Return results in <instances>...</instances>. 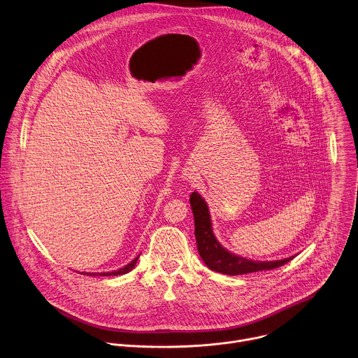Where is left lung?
Segmentation results:
<instances>
[{"mask_svg": "<svg viewBox=\"0 0 358 358\" xmlns=\"http://www.w3.org/2000/svg\"><path fill=\"white\" fill-rule=\"evenodd\" d=\"M189 202H191V209H192L194 222H195V241H196L198 253L208 268L216 273L227 274V275H241V274H249L256 271L273 270L287 264L294 259V257H288V259L275 260V262H256V260H248L245 257H239L233 253H229L224 248L219 245L216 237L213 236L206 202L196 192L191 194Z\"/></svg>", "mask_w": 358, "mask_h": 358, "instance_id": "8db88e82", "label": "left lung"}]
</instances>
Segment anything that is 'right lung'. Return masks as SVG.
<instances>
[{
    "mask_svg": "<svg viewBox=\"0 0 358 358\" xmlns=\"http://www.w3.org/2000/svg\"><path fill=\"white\" fill-rule=\"evenodd\" d=\"M138 259H139V256H138L135 260H132L128 266H125L124 268H119V270L112 271V273H102V274H99V275H122V274H127V273H129V271L135 267V264H136ZM88 275H98V274H88Z\"/></svg>",
    "mask_w": 358,
    "mask_h": 358,
    "instance_id": "1",
    "label": "right lung"
}]
</instances>
